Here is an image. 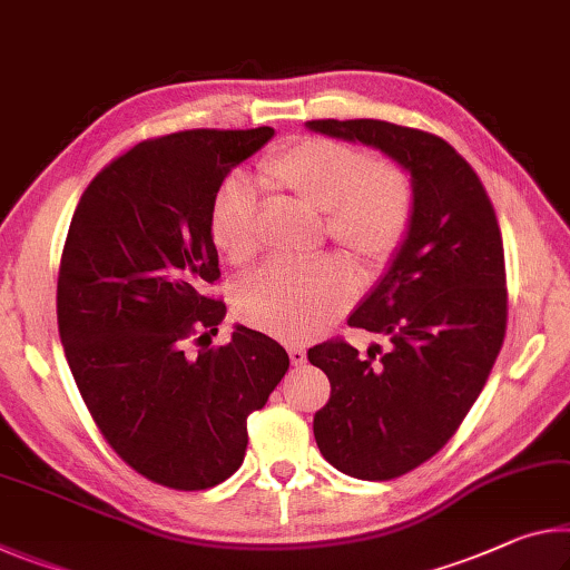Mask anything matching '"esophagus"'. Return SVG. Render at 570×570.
<instances>
[{"label": "esophagus", "instance_id": "esophagus-1", "mask_svg": "<svg viewBox=\"0 0 570 570\" xmlns=\"http://www.w3.org/2000/svg\"><path fill=\"white\" fill-rule=\"evenodd\" d=\"M288 360H292V365H304L306 363L304 345H288Z\"/></svg>", "mask_w": 570, "mask_h": 570}]
</instances>
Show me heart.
Instances as JSON below:
<instances>
[{
	"instance_id": "b5f03b06",
	"label": "heart",
	"mask_w": 570,
	"mask_h": 570,
	"mask_svg": "<svg viewBox=\"0 0 570 570\" xmlns=\"http://www.w3.org/2000/svg\"><path fill=\"white\" fill-rule=\"evenodd\" d=\"M271 187L324 213V230L355 264L377 274L401 250L413 223V185L391 159L370 157L355 144L302 137L261 161ZM256 189L228 177L210 205V236L230 264L256 256ZM357 276L342 256L276 261L250 276L236 294L243 322L274 337L302 342L347 309Z\"/></svg>"
}]
</instances>
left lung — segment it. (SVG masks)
Instances as JSON below:
<instances>
[{
  "instance_id": "left-lung-1",
  "label": "left lung",
  "mask_w": 570,
  "mask_h": 570,
  "mask_svg": "<svg viewBox=\"0 0 570 570\" xmlns=\"http://www.w3.org/2000/svg\"><path fill=\"white\" fill-rule=\"evenodd\" d=\"M411 171L413 223L393 266L347 324L387 337L367 357L334 337L306 357L332 393L314 413L327 462L357 480H395L444 449L482 393L508 330L504 248L490 195L436 134L377 119H317Z\"/></svg>"
}]
</instances>
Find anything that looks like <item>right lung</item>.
Segmentation results:
<instances>
[{
    "instance_id": "right-lung-1",
    "label": "right lung",
    "mask_w": 570,
    "mask_h": 570,
    "mask_svg": "<svg viewBox=\"0 0 570 570\" xmlns=\"http://www.w3.org/2000/svg\"><path fill=\"white\" fill-rule=\"evenodd\" d=\"M271 137L189 129L137 144L90 179L62 246L58 330L86 409L134 472L169 490L236 472L248 415L288 370L286 350L243 324L210 347L225 317L207 294L220 278L210 205Z\"/></svg>"
}]
</instances>
